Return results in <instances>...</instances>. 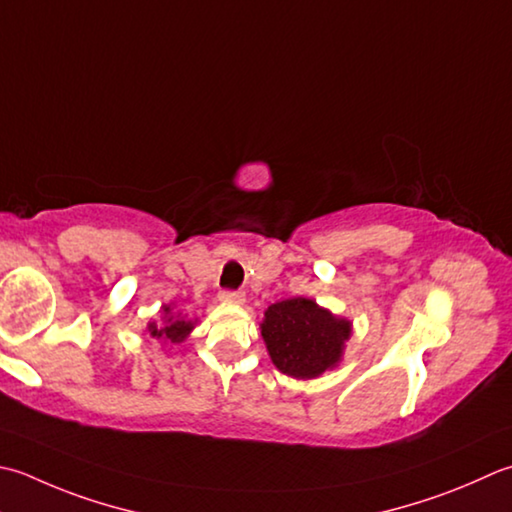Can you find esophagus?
<instances>
[{
	"label": "esophagus",
	"mask_w": 512,
	"mask_h": 512,
	"mask_svg": "<svg viewBox=\"0 0 512 512\" xmlns=\"http://www.w3.org/2000/svg\"><path fill=\"white\" fill-rule=\"evenodd\" d=\"M219 299H222L224 304L242 306L246 302V295L239 293V290H222V293H219Z\"/></svg>",
	"instance_id": "esophagus-1"
}]
</instances>
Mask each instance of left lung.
Wrapping results in <instances>:
<instances>
[{
    "instance_id": "obj_1",
    "label": "left lung",
    "mask_w": 512,
    "mask_h": 512,
    "mask_svg": "<svg viewBox=\"0 0 512 512\" xmlns=\"http://www.w3.org/2000/svg\"><path fill=\"white\" fill-rule=\"evenodd\" d=\"M259 328L270 362L293 379H317L337 368L353 335L350 319L330 313L308 297L270 304Z\"/></svg>"
}]
</instances>
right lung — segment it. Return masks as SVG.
<instances>
[{
  "label": "right lung",
  "mask_w": 512,
  "mask_h": 512,
  "mask_svg": "<svg viewBox=\"0 0 512 512\" xmlns=\"http://www.w3.org/2000/svg\"><path fill=\"white\" fill-rule=\"evenodd\" d=\"M173 308H175V304H164L162 306V324L148 322V326H146V333L150 337H155V339H159V342L170 344V346L182 344L184 339L193 333V328L197 326V319H190L188 315L179 313V310L175 313Z\"/></svg>",
  "instance_id": "obj_1"
}]
</instances>
